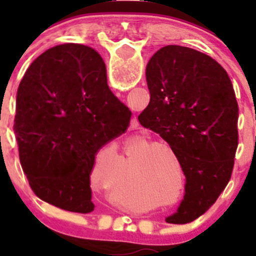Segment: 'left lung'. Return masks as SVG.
Segmentation results:
<instances>
[{"mask_svg": "<svg viewBox=\"0 0 256 256\" xmlns=\"http://www.w3.org/2000/svg\"><path fill=\"white\" fill-rule=\"evenodd\" d=\"M150 104L142 126L166 141L186 176L173 224H186L216 201L232 176L238 146V105L230 76L210 56L170 44L146 66Z\"/></svg>", "mask_w": 256, "mask_h": 256, "instance_id": "left-lung-1", "label": "left lung"}]
</instances>
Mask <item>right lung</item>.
<instances>
[{
    "mask_svg": "<svg viewBox=\"0 0 256 256\" xmlns=\"http://www.w3.org/2000/svg\"><path fill=\"white\" fill-rule=\"evenodd\" d=\"M130 112L108 90L94 48L65 44L38 56L16 94L14 130L29 186L66 212H94L90 174L94 155L124 133Z\"/></svg>",
    "mask_w": 256,
    "mask_h": 256,
    "instance_id": "obj_1",
    "label": "right lung"
}]
</instances>
